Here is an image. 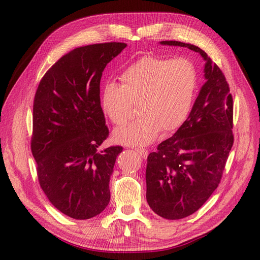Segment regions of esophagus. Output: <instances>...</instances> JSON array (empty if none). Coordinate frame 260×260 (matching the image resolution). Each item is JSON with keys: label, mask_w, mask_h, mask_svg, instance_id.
Returning <instances> with one entry per match:
<instances>
[{"label": "esophagus", "mask_w": 260, "mask_h": 260, "mask_svg": "<svg viewBox=\"0 0 260 260\" xmlns=\"http://www.w3.org/2000/svg\"><path fill=\"white\" fill-rule=\"evenodd\" d=\"M135 151L141 156L146 158L148 156V150L145 149V148H135Z\"/></svg>", "instance_id": "obj_1"}]
</instances>
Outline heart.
Instances as JSON below:
<instances>
[{"label":"heart","instance_id":"1","mask_svg":"<svg viewBox=\"0 0 260 260\" xmlns=\"http://www.w3.org/2000/svg\"><path fill=\"white\" fill-rule=\"evenodd\" d=\"M120 79L122 84H105L103 108L114 124L123 125L139 103L137 119L116 129L114 139L120 144L140 146L152 142L161 128L172 132L187 120L199 75L189 58L147 54L127 66Z\"/></svg>","mask_w":260,"mask_h":260}]
</instances>
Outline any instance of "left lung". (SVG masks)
I'll list each match as a JSON object with an SVG mask.
<instances>
[{"label": "left lung", "mask_w": 260, "mask_h": 260, "mask_svg": "<svg viewBox=\"0 0 260 260\" xmlns=\"http://www.w3.org/2000/svg\"><path fill=\"white\" fill-rule=\"evenodd\" d=\"M161 44L187 47L205 62V84L188 119L147 158V202L165 219L196 213L218 187L233 145V100L222 71L200 47L178 41Z\"/></svg>", "instance_id": "left-lung-1"}]
</instances>
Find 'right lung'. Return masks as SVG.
I'll return each instance as SVG.
<instances>
[{
    "label": "right lung",
    "instance_id": "add662e5",
    "mask_svg": "<svg viewBox=\"0 0 260 260\" xmlns=\"http://www.w3.org/2000/svg\"><path fill=\"white\" fill-rule=\"evenodd\" d=\"M125 47L110 42L73 49L44 74L35 96L31 151L40 186L58 211L74 219L99 215L110 201L109 181L123 148L98 151L109 136L100 79Z\"/></svg>",
    "mask_w": 260,
    "mask_h": 260
}]
</instances>
